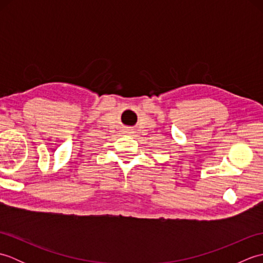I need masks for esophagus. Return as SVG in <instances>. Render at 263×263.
<instances>
[{"label": "esophagus", "mask_w": 263, "mask_h": 263, "mask_svg": "<svg viewBox=\"0 0 263 263\" xmlns=\"http://www.w3.org/2000/svg\"><path fill=\"white\" fill-rule=\"evenodd\" d=\"M125 132H126V133H131V131H130V130H126Z\"/></svg>", "instance_id": "34e87169"}]
</instances>
